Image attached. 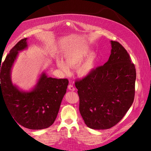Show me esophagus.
Wrapping results in <instances>:
<instances>
[{
    "mask_svg": "<svg viewBox=\"0 0 151 151\" xmlns=\"http://www.w3.org/2000/svg\"><path fill=\"white\" fill-rule=\"evenodd\" d=\"M68 89H69L70 91H75V88L72 85H68Z\"/></svg>",
    "mask_w": 151,
    "mask_h": 151,
    "instance_id": "34e87169",
    "label": "esophagus"
}]
</instances>
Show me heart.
I'll return each instance as SVG.
<instances>
[{"instance_id": "heart-1", "label": "heart", "mask_w": 151, "mask_h": 151, "mask_svg": "<svg viewBox=\"0 0 151 151\" xmlns=\"http://www.w3.org/2000/svg\"><path fill=\"white\" fill-rule=\"evenodd\" d=\"M91 48L85 46L73 50L65 56V62L58 58L57 67L65 74L70 73V68L77 67V74L79 77L88 76L97 66L98 57L97 54L91 52Z\"/></svg>"}]
</instances>
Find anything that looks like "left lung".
<instances>
[{
  "label": "left lung",
  "instance_id": "8db88e82",
  "mask_svg": "<svg viewBox=\"0 0 151 151\" xmlns=\"http://www.w3.org/2000/svg\"><path fill=\"white\" fill-rule=\"evenodd\" d=\"M110 43L108 60L75 83L81 115L86 125L94 130L108 129L117 124L134 99L135 65L121 44Z\"/></svg>",
  "mask_w": 151,
  "mask_h": 151
}]
</instances>
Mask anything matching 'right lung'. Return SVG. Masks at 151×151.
Instances as JSON below:
<instances>
[{"label":"right lung","instance_id":"1","mask_svg":"<svg viewBox=\"0 0 151 151\" xmlns=\"http://www.w3.org/2000/svg\"><path fill=\"white\" fill-rule=\"evenodd\" d=\"M27 40V38L20 40L0 66V100L4 99L12 118L19 125L31 130L44 129L55 120L68 81L50 77L42 72L29 91H23L14 84L12 68L19 52L28 48Z\"/></svg>","mask_w":151,"mask_h":151}]
</instances>
